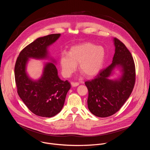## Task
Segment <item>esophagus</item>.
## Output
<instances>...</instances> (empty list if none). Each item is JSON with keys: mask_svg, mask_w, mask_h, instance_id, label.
<instances>
[{"mask_svg": "<svg viewBox=\"0 0 150 150\" xmlns=\"http://www.w3.org/2000/svg\"><path fill=\"white\" fill-rule=\"evenodd\" d=\"M79 83L78 82H71V85L72 87H76L78 85H79Z\"/></svg>", "mask_w": 150, "mask_h": 150, "instance_id": "esophagus-1", "label": "esophagus"}]
</instances>
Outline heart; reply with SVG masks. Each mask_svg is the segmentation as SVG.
Instances as JSON below:
<instances>
[{"instance_id": "obj_1", "label": "heart", "mask_w": 150, "mask_h": 150, "mask_svg": "<svg viewBox=\"0 0 150 150\" xmlns=\"http://www.w3.org/2000/svg\"><path fill=\"white\" fill-rule=\"evenodd\" d=\"M105 50L91 42H84L72 46L69 53H62L59 63L63 76L70 77L79 69L88 77L96 75L101 69L105 59Z\"/></svg>"}]
</instances>
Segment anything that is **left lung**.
Listing matches in <instances>:
<instances>
[{
  "mask_svg": "<svg viewBox=\"0 0 150 150\" xmlns=\"http://www.w3.org/2000/svg\"><path fill=\"white\" fill-rule=\"evenodd\" d=\"M113 40L115 52L112 64L100 71L96 78L85 82L88 90V109L100 117H109L119 111L129 97L135 82V67L131 53L117 38ZM116 69L121 75L111 79Z\"/></svg>",
  "mask_w": 150,
  "mask_h": 150,
  "instance_id": "1",
  "label": "left lung"
}]
</instances>
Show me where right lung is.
<instances>
[{"instance_id":"1","label":"right lung","mask_w":150,"mask_h":150,"mask_svg":"<svg viewBox=\"0 0 150 150\" xmlns=\"http://www.w3.org/2000/svg\"><path fill=\"white\" fill-rule=\"evenodd\" d=\"M60 37V34H53L38 38L20 52L15 63L18 94L28 109L41 117H51L58 114L71 87L68 81L60 79L54 65L56 62L49 56V46ZM30 58L51 61L44 64L42 75L38 80L32 79L26 72Z\"/></svg>"}]
</instances>
